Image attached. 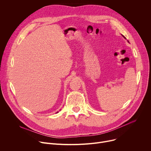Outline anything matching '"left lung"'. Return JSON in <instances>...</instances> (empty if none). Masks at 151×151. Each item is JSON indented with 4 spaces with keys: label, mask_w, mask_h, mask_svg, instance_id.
<instances>
[{
    "label": "left lung",
    "mask_w": 151,
    "mask_h": 151,
    "mask_svg": "<svg viewBox=\"0 0 151 151\" xmlns=\"http://www.w3.org/2000/svg\"><path fill=\"white\" fill-rule=\"evenodd\" d=\"M123 37H124V36H123Z\"/></svg>",
    "instance_id": "1"
}]
</instances>
